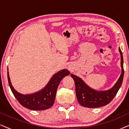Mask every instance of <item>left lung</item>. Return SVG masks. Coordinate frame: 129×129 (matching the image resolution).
I'll use <instances>...</instances> for the list:
<instances>
[{
  "mask_svg": "<svg viewBox=\"0 0 129 129\" xmlns=\"http://www.w3.org/2000/svg\"><path fill=\"white\" fill-rule=\"evenodd\" d=\"M119 52L121 55V73L115 85L109 90L101 91L94 90L86 85L80 77L73 74L70 75L75 82L76 94L77 100L82 106L89 108H96L104 106L110 103L115 97L123 82L124 73L123 54L120 48Z\"/></svg>",
  "mask_w": 129,
  "mask_h": 129,
  "instance_id": "obj_1",
  "label": "left lung"
}]
</instances>
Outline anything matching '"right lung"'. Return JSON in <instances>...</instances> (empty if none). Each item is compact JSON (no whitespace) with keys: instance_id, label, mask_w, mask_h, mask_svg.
<instances>
[{"instance_id":"right-lung-1","label":"right lung","mask_w":129,"mask_h":129,"mask_svg":"<svg viewBox=\"0 0 129 129\" xmlns=\"http://www.w3.org/2000/svg\"><path fill=\"white\" fill-rule=\"evenodd\" d=\"M70 75L68 70H60L53 76L47 86L38 92L24 95L17 92L10 82L9 72L8 79L9 86L16 99L21 105L33 110H43L50 108L53 105L58 86L63 77Z\"/></svg>"}]
</instances>
